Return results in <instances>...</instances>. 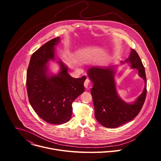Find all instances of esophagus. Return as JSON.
Masks as SVG:
<instances>
[{
  "mask_svg": "<svg viewBox=\"0 0 161 161\" xmlns=\"http://www.w3.org/2000/svg\"><path fill=\"white\" fill-rule=\"evenodd\" d=\"M89 83H90V80H89L88 78L86 79V80H85V82H84V86H85V87L87 88L88 87Z\"/></svg>",
  "mask_w": 161,
  "mask_h": 161,
  "instance_id": "obj_1",
  "label": "esophagus"
}]
</instances>
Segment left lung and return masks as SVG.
<instances>
[{
  "label": "left lung",
  "mask_w": 161,
  "mask_h": 161,
  "mask_svg": "<svg viewBox=\"0 0 161 161\" xmlns=\"http://www.w3.org/2000/svg\"><path fill=\"white\" fill-rule=\"evenodd\" d=\"M129 63L132 69L138 71L139 76L145 81L142 93L132 103L122 100L117 94L114 75V66L101 67L94 66L87 71L88 76L94 83L91 88L97 122L107 128L118 127L134 119L140 113L147 95V78L145 67L137 52L131 49L129 57L121 64Z\"/></svg>",
  "instance_id": "obj_1"
}]
</instances>
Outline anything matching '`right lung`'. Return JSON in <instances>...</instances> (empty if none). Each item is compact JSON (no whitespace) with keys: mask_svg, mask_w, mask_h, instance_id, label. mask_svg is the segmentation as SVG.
Wrapping results in <instances>:
<instances>
[{"mask_svg":"<svg viewBox=\"0 0 161 161\" xmlns=\"http://www.w3.org/2000/svg\"><path fill=\"white\" fill-rule=\"evenodd\" d=\"M60 37L45 43L31 56L27 73V90L31 106L37 115L51 124H62L71 118L73 101L85 91L86 76L74 78L68 68L58 61V74L49 73L48 64L56 60L55 46Z\"/></svg>","mask_w":161,"mask_h":161,"instance_id":"1","label":"right lung"}]
</instances>
